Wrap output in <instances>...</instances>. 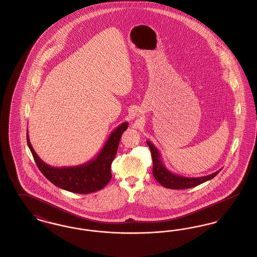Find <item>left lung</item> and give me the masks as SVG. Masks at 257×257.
Masks as SVG:
<instances>
[{
	"instance_id": "8db88e82",
	"label": "left lung",
	"mask_w": 257,
	"mask_h": 257,
	"mask_svg": "<svg viewBox=\"0 0 257 257\" xmlns=\"http://www.w3.org/2000/svg\"><path fill=\"white\" fill-rule=\"evenodd\" d=\"M147 143L150 148L151 156L153 160V176L165 188L173 190L190 189L214 178L220 172V170L202 177H185L175 174L166 168V166L163 163V160L161 158L159 150L156 147L149 141H147Z\"/></svg>"
}]
</instances>
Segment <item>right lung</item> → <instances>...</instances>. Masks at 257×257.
Listing matches in <instances>:
<instances>
[{"mask_svg":"<svg viewBox=\"0 0 257 257\" xmlns=\"http://www.w3.org/2000/svg\"><path fill=\"white\" fill-rule=\"evenodd\" d=\"M128 128V122L118 125L108 138L104 147L93 159L75 167L56 168L47 165L38 157L32 147L27 133V144L42 174L62 190L76 194H90L103 189L111 178L110 167L115 157L123 132Z\"/></svg>","mask_w":257,"mask_h":257,"instance_id":"obj_1","label":"right lung"}]
</instances>
